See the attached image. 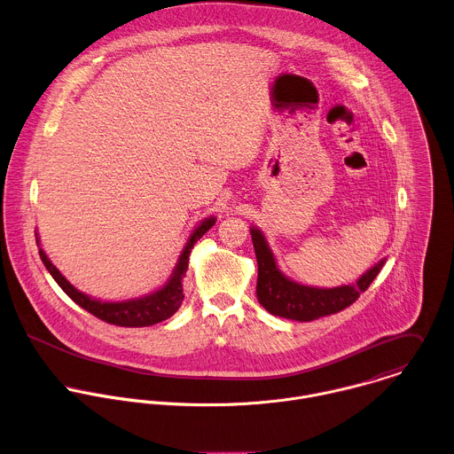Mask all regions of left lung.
Here are the masks:
<instances>
[{"instance_id": "1", "label": "left lung", "mask_w": 454, "mask_h": 454, "mask_svg": "<svg viewBox=\"0 0 454 454\" xmlns=\"http://www.w3.org/2000/svg\"><path fill=\"white\" fill-rule=\"evenodd\" d=\"M253 246L258 262V283L256 295L260 304L274 317H283L297 322H311L322 317H329L352 306L363 292L373 283L384 267L386 260L379 262L356 285H345L336 288H315L299 285L285 278L276 267L274 254L270 253L267 240L260 230L251 228Z\"/></svg>"}]
</instances>
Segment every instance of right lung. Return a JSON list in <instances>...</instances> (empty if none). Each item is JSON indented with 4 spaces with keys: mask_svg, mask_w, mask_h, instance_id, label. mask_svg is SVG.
Segmentation results:
<instances>
[{
    "mask_svg": "<svg viewBox=\"0 0 454 454\" xmlns=\"http://www.w3.org/2000/svg\"><path fill=\"white\" fill-rule=\"evenodd\" d=\"M215 219H205L191 235L187 246L184 247L178 263L173 270V276L169 278V281L159 288L157 292L141 297V299H132V301H125V302H100L95 299H90L88 295L81 294L79 290H75L61 274L59 270L51 263V260L45 256V253L42 249H38V254L45 265V269L49 270V274L54 278V281L61 286V290L82 309H86L88 313H91L93 317L100 318L106 324L111 325H120V327H146V325H153L159 324L162 320H168L169 317H173L178 308L182 306L184 301V288H182V279L185 276L187 265H189V254L191 249L194 247V244L214 226Z\"/></svg>",
    "mask_w": 454,
    "mask_h": 454,
    "instance_id": "obj_1",
    "label": "right lung"
}]
</instances>
